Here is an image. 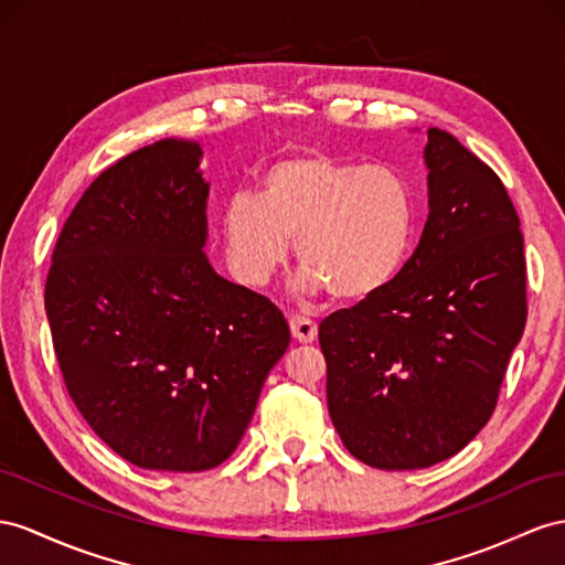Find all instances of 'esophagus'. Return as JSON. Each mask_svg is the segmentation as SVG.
Instances as JSON below:
<instances>
[{
	"label": "esophagus",
	"instance_id": "34e87169",
	"mask_svg": "<svg viewBox=\"0 0 565 565\" xmlns=\"http://www.w3.org/2000/svg\"><path fill=\"white\" fill-rule=\"evenodd\" d=\"M288 327H291V334L300 343H312L317 339V324L310 320V317L302 315H288Z\"/></svg>",
	"mask_w": 565,
	"mask_h": 565
}]
</instances>
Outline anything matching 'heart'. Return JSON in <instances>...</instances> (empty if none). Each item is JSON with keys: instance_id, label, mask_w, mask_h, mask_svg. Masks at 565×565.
<instances>
[{"instance_id": "1", "label": "heart", "mask_w": 565, "mask_h": 565, "mask_svg": "<svg viewBox=\"0 0 565 565\" xmlns=\"http://www.w3.org/2000/svg\"><path fill=\"white\" fill-rule=\"evenodd\" d=\"M413 234L415 198L401 171L327 154L269 164L255 198L234 195L222 216L226 263L243 286H265L296 238L302 288H327L341 302H363L392 286Z\"/></svg>"}]
</instances>
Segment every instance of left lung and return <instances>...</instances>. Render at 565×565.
Wrapping results in <instances>:
<instances>
[{
  "label": "left lung",
  "instance_id": "8db88e82",
  "mask_svg": "<svg viewBox=\"0 0 565 565\" xmlns=\"http://www.w3.org/2000/svg\"><path fill=\"white\" fill-rule=\"evenodd\" d=\"M425 164L415 253L380 296L320 324L331 423L380 470L429 468L475 439L527 320L523 234L501 179L439 128Z\"/></svg>",
  "mask_w": 565,
  "mask_h": 565
}]
</instances>
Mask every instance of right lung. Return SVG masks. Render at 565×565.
I'll return each instance as SVG.
<instances>
[{"mask_svg":"<svg viewBox=\"0 0 565 565\" xmlns=\"http://www.w3.org/2000/svg\"><path fill=\"white\" fill-rule=\"evenodd\" d=\"M200 157L198 142L167 138L99 173L56 238L45 284L68 396L145 470L224 462L291 341L271 300L220 277L202 253Z\"/></svg>","mask_w":565,"mask_h":565,"instance_id":"obj_1","label":"right lung"}]
</instances>
